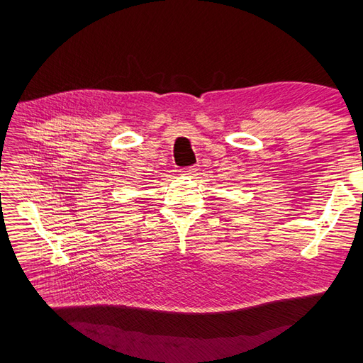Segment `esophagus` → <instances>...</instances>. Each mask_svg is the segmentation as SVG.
<instances>
[{"label": "esophagus", "mask_w": 363, "mask_h": 363, "mask_svg": "<svg viewBox=\"0 0 363 363\" xmlns=\"http://www.w3.org/2000/svg\"><path fill=\"white\" fill-rule=\"evenodd\" d=\"M196 173V168L195 167H189V168H182L181 169V174L184 176H194Z\"/></svg>", "instance_id": "obj_1"}]
</instances>
